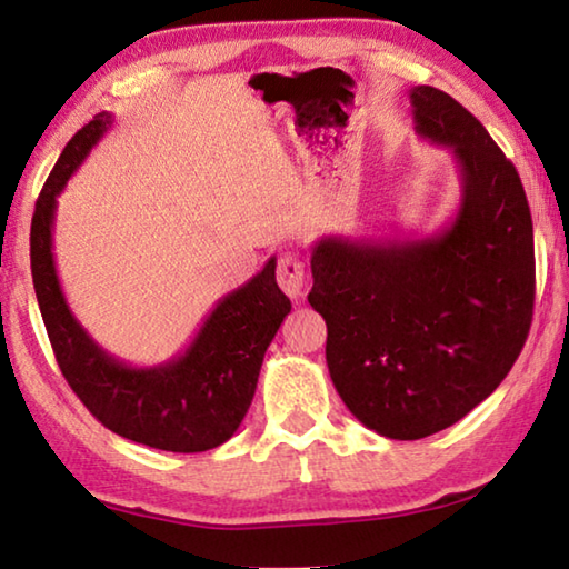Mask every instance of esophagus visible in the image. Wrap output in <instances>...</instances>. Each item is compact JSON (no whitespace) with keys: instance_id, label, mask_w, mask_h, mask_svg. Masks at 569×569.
Returning <instances> with one entry per match:
<instances>
[{"instance_id":"34e87169","label":"esophagus","mask_w":569,"mask_h":569,"mask_svg":"<svg viewBox=\"0 0 569 569\" xmlns=\"http://www.w3.org/2000/svg\"><path fill=\"white\" fill-rule=\"evenodd\" d=\"M276 278H278V286H281V291L288 298H303L306 296V286H308L306 271H303V263L298 261L296 256L286 253L281 261H278Z\"/></svg>"}]
</instances>
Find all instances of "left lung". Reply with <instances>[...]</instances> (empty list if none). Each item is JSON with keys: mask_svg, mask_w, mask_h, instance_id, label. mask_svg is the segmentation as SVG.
Listing matches in <instances>:
<instances>
[{"mask_svg": "<svg viewBox=\"0 0 569 569\" xmlns=\"http://www.w3.org/2000/svg\"><path fill=\"white\" fill-rule=\"evenodd\" d=\"M413 130L451 148L461 200L429 238L326 236L308 303L346 407L381 437L423 439L485 401L512 369L535 306V236L512 162L447 92H409Z\"/></svg>", "mask_w": 569, "mask_h": 569, "instance_id": "8db88e82", "label": "left lung"}]
</instances>
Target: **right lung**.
<instances>
[{"mask_svg": "<svg viewBox=\"0 0 569 569\" xmlns=\"http://www.w3.org/2000/svg\"><path fill=\"white\" fill-rule=\"evenodd\" d=\"M112 124L100 112L77 130L37 198L30 233L32 281L47 336L67 383L114 435L162 451H208L236 435L253 401L266 349L291 301L276 283V258L220 298L196 339L176 359L130 366L92 341L67 306L54 268L57 196Z\"/></svg>", "mask_w": 569, "mask_h": 569, "instance_id": "1", "label": "right lung"}]
</instances>
